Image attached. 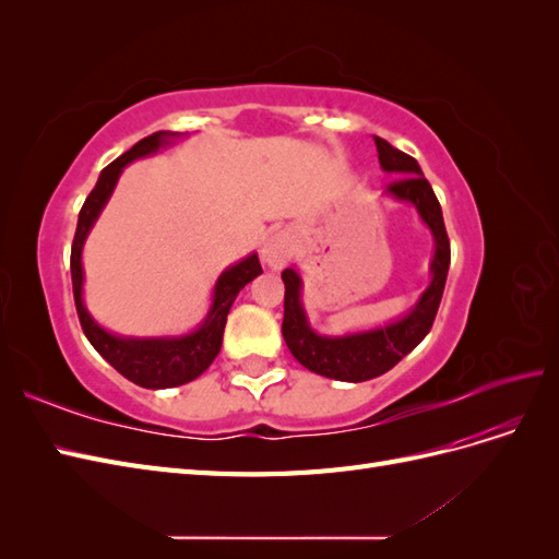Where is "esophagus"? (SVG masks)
I'll use <instances>...</instances> for the list:
<instances>
[{"label":"esophagus","instance_id":"esophagus-1","mask_svg":"<svg viewBox=\"0 0 559 559\" xmlns=\"http://www.w3.org/2000/svg\"><path fill=\"white\" fill-rule=\"evenodd\" d=\"M261 257H263V263L270 270L284 267L294 257V238H292V233L289 230H277V233L270 235V238L263 245V249H261Z\"/></svg>","mask_w":559,"mask_h":559}]
</instances>
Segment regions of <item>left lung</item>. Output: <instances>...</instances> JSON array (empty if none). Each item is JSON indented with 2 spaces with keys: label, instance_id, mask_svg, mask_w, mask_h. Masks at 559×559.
Here are the masks:
<instances>
[{
  "label": "left lung",
  "instance_id": "1",
  "mask_svg": "<svg viewBox=\"0 0 559 559\" xmlns=\"http://www.w3.org/2000/svg\"><path fill=\"white\" fill-rule=\"evenodd\" d=\"M378 160L384 173L399 177L386 186V195L413 205L433 238V259L429 265L431 282L415 306L403 317L389 321L384 326L345 333V335H321L310 326L306 308H302L300 292L302 280L296 267H286L284 280V321L282 335L286 347L292 349L298 364L317 376L343 382L373 380L389 368H394L405 354H411L425 335L431 331L438 306H441L448 267H450V240L443 224V212L431 183L421 175L417 160L403 151L394 148L382 138H376Z\"/></svg>",
  "mask_w": 559,
  "mask_h": 559
}]
</instances>
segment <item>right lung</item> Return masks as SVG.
I'll list each match as a JSON object with an SVG mask.
<instances>
[{"mask_svg": "<svg viewBox=\"0 0 559 559\" xmlns=\"http://www.w3.org/2000/svg\"><path fill=\"white\" fill-rule=\"evenodd\" d=\"M179 132L158 130L148 138L140 140L123 156H118L114 163H109L97 177L95 189L83 202L79 212L76 235L72 242V289H74V302L81 329L86 333L91 345L97 349L99 357L109 361L118 373L128 378L130 382L140 384L144 389H167L179 386L195 380L198 376L205 373L210 364L216 359L218 349H222L226 319L230 312V306L238 298V294L245 286L259 277L263 270L259 263L257 253H249L242 261L233 263L218 275L214 292H212V306L200 321V326L191 333L183 335H163V337H132V335H116L107 329H103L88 312L86 302H83V263L81 253L83 245H86L88 233L93 230L97 216L103 214L105 205L109 202L118 177L126 170V165L138 158H146L156 154L160 146L173 144L179 140Z\"/></svg>", "mask_w": 559, "mask_h": 559, "instance_id": "obj_1", "label": "right lung"}]
</instances>
